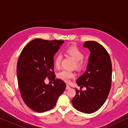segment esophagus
<instances>
[{"mask_svg":"<svg viewBox=\"0 0 128 128\" xmlns=\"http://www.w3.org/2000/svg\"><path fill=\"white\" fill-rule=\"evenodd\" d=\"M70 87L68 85H66V90H68V89H70Z\"/></svg>","mask_w":128,"mask_h":128,"instance_id":"obj_1","label":"esophagus"}]
</instances>
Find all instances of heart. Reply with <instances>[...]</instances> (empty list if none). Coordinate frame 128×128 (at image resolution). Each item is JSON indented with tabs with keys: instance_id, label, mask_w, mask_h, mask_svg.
Segmentation results:
<instances>
[{
	"instance_id": "heart-1",
	"label": "heart",
	"mask_w": 128,
	"mask_h": 128,
	"mask_svg": "<svg viewBox=\"0 0 128 128\" xmlns=\"http://www.w3.org/2000/svg\"><path fill=\"white\" fill-rule=\"evenodd\" d=\"M66 52L69 55L73 56V58L76 61V66L77 68H80L83 65L82 60L84 58V55L81 50L75 46H70L67 48ZM62 59V54L58 53L56 54L54 59V64L56 68H59L60 66ZM58 77L65 82H69L71 80L75 77V74L70 70L64 69L58 73Z\"/></svg>"
}]
</instances>
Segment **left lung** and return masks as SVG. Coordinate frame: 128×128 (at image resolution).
<instances>
[{"label":"left lung","instance_id":"8db88e82","mask_svg":"<svg viewBox=\"0 0 128 128\" xmlns=\"http://www.w3.org/2000/svg\"><path fill=\"white\" fill-rule=\"evenodd\" d=\"M84 47L90 51L86 70L77 80L81 90L77 88L72 100L76 109L85 114H92L100 108L106 100L111 87L112 63L104 47L95 41H86ZM86 88L82 91L81 88Z\"/></svg>","mask_w":128,"mask_h":128}]
</instances>
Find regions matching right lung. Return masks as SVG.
Listing matches in <instances>:
<instances>
[{"label":"right lung","mask_w":128,"mask_h":128,"mask_svg":"<svg viewBox=\"0 0 128 128\" xmlns=\"http://www.w3.org/2000/svg\"><path fill=\"white\" fill-rule=\"evenodd\" d=\"M64 40L36 38L23 48L17 64V77L21 97L30 109L44 112L53 108L66 84L55 78L54 57ZM46 77L53 81L46 84Z\"/></svg>","instance_id":"right-lung-1"}]
</instances>
